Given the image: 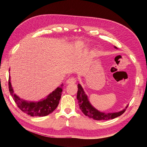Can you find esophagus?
<instances>
[{
    "instance_id": "34e87169",
    "label": "esophagus",
    "mask_w": 147,
    "mask_h": 147,
    "mask_svg": "<svg viewBox=\"0 0 147 147\" xmlns=\"http://www.w3.org/2000/svg\"><path fill=\"white\" fill-rule=\"evenodd\" d=\"M76 82H77V78L75 77H70L66 81L67 83L68 84H74L75 83H76Z\"/></svg>"
}]
</instances>
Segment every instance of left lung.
Segmentation results:
<instances>
[{
  "instance_id": "1",
  "label": "left lung",
  "mask_w": 147,
  "mask_h": 147,
  "mask_svg": "<svg viewBox=\"0 0 147 147\" xmlns=\"http://www.w3.org/2000/svg\"><path fill=\"white\" fill-rule=\"evenodd\" d=\"M115 48H117L116 47H115ZM77 98L78 100L80 109L82 111V112L86 117H88L89 118H92L95 120H109L121 116L125 112L126 109H127L128 106L127 105L126 109H124V110L118 112L109 113L101 112L100 111L96 109L94 107H93L91 105L90 101L88 100L87 95L84 92L80 84H78Z\"/></svg>"
}]
</instances>
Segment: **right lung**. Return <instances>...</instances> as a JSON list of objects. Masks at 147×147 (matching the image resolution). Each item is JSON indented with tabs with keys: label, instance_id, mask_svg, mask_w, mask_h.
I'll return each mask as SVG.
<instances>
[{
	"label": "right lung",
	"instance_id": "obj_1",
	"mask_svg": "<svg viewBox=\"0 0 147 147\" xmlns=\"http://www.w3.org/2000/svg\"><path fill=\"white\" fill-rule=\"evenodd\" d=\"M63 86V83L61 84L45 99L38 102H29L20 98L15 94L11 86L10 76L8 80V88L10 95L17 106L24 113L31 117H45L51 113L59 104Z\"/></svg>",
	"mask_w": 147,
	"mask_h": 147
}]
</instances>
